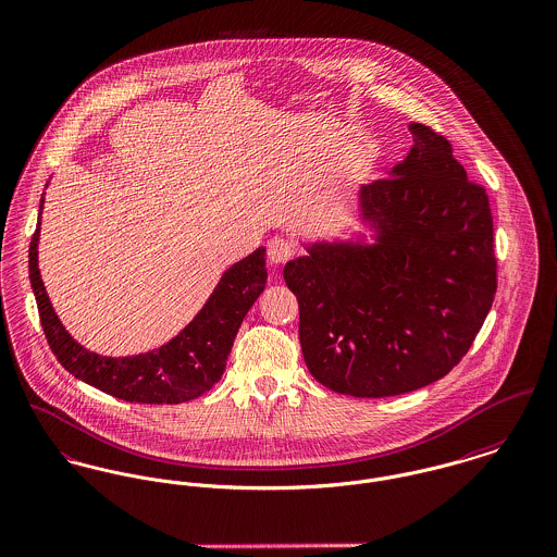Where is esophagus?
<instances>
[{"label": "esophagus", "mask_w": 557, "mask_h": 557, "mask_svg": "<svg viewBox=\"0 0 557 557\" xmlns=\"http://www.w3.org/2000/svg\"><path fill=\"white\" fill-rule=\"evenodd\" d=\"M295 255V244L284 237H273L267 246V258L271 264H286Z\"/></svg>", "instance_id": "1"}]
</instances>
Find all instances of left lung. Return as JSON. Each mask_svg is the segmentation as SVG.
<instances>
[{
	"label": "left lung",
	"instance_id": "8db88e82",
	"mask_svg": "<svg viewBox=\"0 0 557 557\" xmlns=\"http://www.w3.org/2000/svg\"><path fill=\"white\" fill-rule=\"evenodd\" d=\"M413 146L387 177L358 190L373 244H307L284 267L299 300L309 373L356 398H384L445 377L471 349L496 295L485 188L451 144L409 123Z\"/></svg>",
	"mask_w": 557,
	"mask_h": 557
}]
</instances>
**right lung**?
<instances>
[{"label": "right lung", "mask_w": 557, "mask_h": 557, "mask_svg": "<svg viewBox=\"0 0 557 557\" xmlns=\"http://www.w3.org/2000/svg\"><path fill=\"white\" fill-rule=\"evenodd\" d=\"M44 197L40 201L42 214ZM40 222L29 246V280L46 342L65 371L106 394L128 403L175 405L193 400L224 373L235 335L267 284L264 248L231 264L201 311L172 342L135 356H101L76 342L46 295L38 269Z\"/></svg>", "instance_id": "1"}]
</instances>
